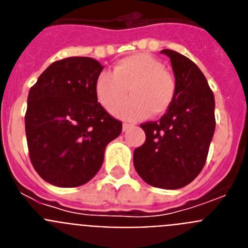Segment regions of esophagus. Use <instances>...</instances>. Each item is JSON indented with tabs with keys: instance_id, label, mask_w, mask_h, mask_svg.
<instances>
[{
	"instance_id": "1",
	"label": "esophagus",
	"mask_w": 248,
	"mask_h": 248,
	"mask_svg": "<svg viewBox=\"0 0 248 248\" xmlns=\"http://www.w3.org/2000/svg\"><path fill=\"white\" fill-rule=\"evenodd\" d=\"M131 126L133 125H131V124H129V123H124V124H123V130L126 131L129 128H131Z\"/></svg>"
}]
</instances>
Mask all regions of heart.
<instances>
[{"label":"heart","mask_w":248,"mask_h":248,"mask_svg":"<svg viewBox=\"0 0 248 248\" xmlns=\"http://www.w3.org/2000/svg\"><path fill=\"white\" fill-rule=\"evenodd\" d=\"M128 89L132 98L123 102ZM94 92L103 108L113 110L114 115L138 119L149 113L154 117L165 113L174 102L176 83L159 59L148 53H137L118 61L113 73H100L94 83Z\"/></svg>","instance_id":"heart-1"}]
</instances>
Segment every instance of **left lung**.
I'll list each match as a JSON object with an SVG mask.
<instances>
[{
    "label": "left lung",
    "instance_id": "8db88e82",
    "mask_svg": "<svg viewBox=\"0 0 248 248\" xmlns=\"http://www.w3.org/2000/svg\"><path fill=\"white\" fill-rule=\"evenodd\" d=\"M176 83L174 102L156 122L140 124L145 143L134 150V166L149 185L175 190L191 183L202 170L214 137L215 98L200 68L171 49Z\"/></svg>",
    "mask_w": 248,
    "mask_h": 248
}]
</instances>
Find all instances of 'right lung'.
Segmentation results:
<instances>
[{
	"label": "right lung",
	"instance_id": "1",
	"mask_svg": "<svg viewBox=\"0 0 248 248\" xmlns=\"http://www.w3.org/2000/svg\"><path fill=\"white\" fill-rule=\"evenodd\" d=\"M103 67L91 57L53 62L31 87L25 115L28 153L43 180L77 187L99 171L122 122L98 103L94 83Z\"/></svg>",
	"mask_w": 248,
	"mask_h": 248
}]
</instances>
